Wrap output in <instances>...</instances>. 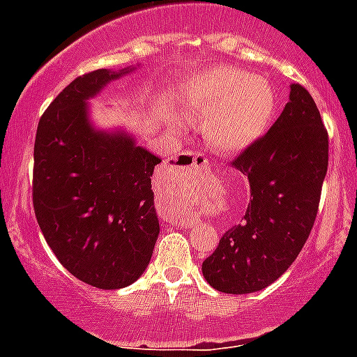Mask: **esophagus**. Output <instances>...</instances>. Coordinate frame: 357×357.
Segmentation results:
<instances>
[{"label": "esophagus", "instance_id": "1", "mask_svg": "<svg viewBox=\"0 0 357 357\" xmlns=\"http://www.w3.org/2000/svg\"><path fill=\"white\" fill-rule=\"evenodd\" d=\"M173 166H193V168H207L209 166V160L206 159V155L202 153H191V151H184L178 157H173ZM181 227H193V223H182Z\"/></svg>", "mask_w": 357, "mask_h": 357}]
</instances>
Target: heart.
Listing matches in <instances>:
<instances>
[{"mask_svg":"<svg viewBox=\"0 0 357 357\" xmlns=\"http://www.w3.org/2000/svg\"><path fill=\"white\" fill-rule=\"evenodd\" d=\"M182 103L202 116L207 143L220 151H238L261 139L277 114V93L270 80L230 66H216L189 78Z\"/></svg>","mask_w":357,"mask_h":357,"instance_id":"1","label":"heart"}]
</instances>
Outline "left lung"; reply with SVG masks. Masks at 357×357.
<instances>
[{
  "mask_svg": "<svg viewBox=\"0 0 357 357\" xmlns=\"http://www.w3.org/2000/svg\"><path fill=\"white\" fill-rule=\"evenodd\" d=\"M232 164L248 176L250 204L202 263V273L218 291L245 295L275 282L313 229L329 139L311 94L289 85L279 119Z\"/></svg>",
  "mask_w": 357,
  "mask_h": 357,
  "instance_id": "obj_1",
  "label": "left lung"
}]
</instances>
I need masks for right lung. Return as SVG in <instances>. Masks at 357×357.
<instances>
[{
	"label": "right lung",
	"instance_id": "1",
	"mask_svg": "<svg viewBox=\"0 0 357 357\" xmlns=\"http://www.w3.org/2000/svg\"><path fill=\"white\" fill-rule=\"evenodd\" d=\"M137 66L78 77L37 127V223L62 266L100 289L125 288L139 279L159 236L151 175L160 157L125 128L103 130L91 119L89 100Z\"/></svg>",
	"mask_w": 357,
	"mask_h": 357
}]
</instances>
